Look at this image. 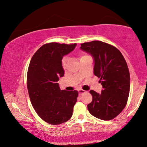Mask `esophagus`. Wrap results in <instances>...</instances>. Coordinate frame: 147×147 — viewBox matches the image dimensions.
Wrapping results in <instances>:
<instances>
[{
    "mask_svg": "<svg viewBox=\"0 0 147 147\" xmlns=\"http://www.w3.org/2000/svg\"><path fill=\"white\" fill-rule=\"evenodd\" d=\"M86 92L85 91V90H82V89H80V90H78V93H79V95H82L83 94V93H85Z\"/></svg>",
    "mask_w": 147,
    "mask_h": 147,
    "instance_id": "obj_1",
    "label": "esophagus"
}]
</instances>
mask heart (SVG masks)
Returning <instances> with one entry per match:
<instances>
[{
  "instance_id": "obj_1",
  "label": "heart",
  "mask_w": 147,
  "mask_h": 147,
  "mask_svg": "<svg viewBox=\"0 0 147 147\" xmlns=\"http://www.w3.org/2000/svg\"><path fill=\"white\" fill-rule=\"evenodd\" d=\"M86 56H87V55H81L80 57V60H81V59H82L83 57H86ZM66 62H67V59L65 58V59H63V61H62V64H63V66H64V67H65V64H66Z\"/></svg>"
}]
</instances>
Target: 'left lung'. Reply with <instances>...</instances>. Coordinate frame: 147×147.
Returning a JSON list of instances; mask_svg holds the SVG:
<instances>
[{"label":"left lung","instance_id":"8db88e82","mask_svg":"<svg viewBox=\"0 0 147 147\" xmlns=\"http://www.w3.org/2000/svg\"><path fill=\"white\" fill-rule=\"evenodd\" d=\"M80 49L94 59L93 72L100 78V93L90 90L93 99L87 107L93 116L109 121L119 114L127 104L130 76L126 62L119 50L98 40L81 44Z\"/></svg>","mask_w":147,"mask_h":147}]
</instances>
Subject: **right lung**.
<instances>
[{
    "mask_svg": "<svg viewBox=\"0 0 147 147\" xmlns=\"http://www.w3.org/2000/svg\"><path fill=\"white\" fill-rule=\"evenodd\" d=\"M76 46L46 43L35 53L29 65L27 87L31 102L40 117L52 125L69 120L77 102L78 91L61 90L57 83L64 74L62 57Z\"/></svg>",
    "mask_w": 147,
    "mask_h": 147,
    "instance_id": "right-lung-1",
    "label": "right lung"
}]
</instances>
